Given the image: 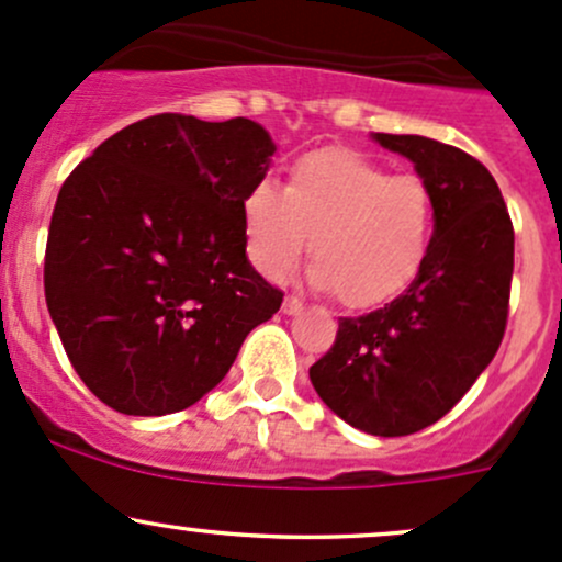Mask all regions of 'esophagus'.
<instances>
[{
    "mask_svg": "<svg viewBox=\"0 0 562 562\" xmlns=\"http://www.w3.org/2000/svg\"><path fill=\"white\" fill-rule=\"evenodd\" d=\"M281 311L286 313V316H294V313L303 311V300H300V297H286V300H283Z\"/></svg>",
    "mask_w": 562,
    "mask_h": 562,
    "instance_id": "1",
    "label": "esophagus"
}]
</instances>
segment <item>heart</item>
I'll return each mask as SVG.
<instances>
[{
  "instance_id": "heart-1",
  "label": "heart",
  "mask_w": 562,
  "mask_h": 562,
  "mask_svg": "<svg viewBox=\"0 0 562 562\" xmlns=\"http://www.w3.org/2000/svg\"><path fill=\"white\" fill-rule=\"evenodd\" d=\"M240 222L259 273L281 279L307 246L311 281L340 305L367 311L418 279L431 249L434 201L418 177H394L356 149L331 147L294 160L283 190L257 179L240 201Z\"/></svg>"
}]
</instances>
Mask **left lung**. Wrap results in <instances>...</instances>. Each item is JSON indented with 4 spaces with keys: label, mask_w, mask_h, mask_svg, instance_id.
Segmentation results:
<instances>
[{
    "label": "left lung",
    "mask_w": 562,
    "mask_h": 562,
    "mask_svg": "<svg viewBox=\"0 0 562 562\" xmlns=\"http://www.w3.org/2000/svg\"><path fill=\"white\" fill-rule=\"evenodd\" d=\"M375 138L413 160L431 192V249L400 297L340 318L311 383L353 428L407 437L448 415L496 356L509 316L515 227L496 179L472 155L426 136Z\"/></svg>",
    "instance_id": "obj_1"
}]
</instances>
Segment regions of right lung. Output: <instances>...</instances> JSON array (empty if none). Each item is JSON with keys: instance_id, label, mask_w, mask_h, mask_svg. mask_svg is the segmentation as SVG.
<instances>
[{"instance_id": "obj_1", "label": "right lung", "mask_w": 562, "mask_h": 562, "mask_svg": "<svg viewBox=\"0 0 562 562\" xmlns=\"http://www.w3.org/2000/svg\"><path fill=\"white\" fill-rule=\"evenodd\" d=\"M273 153L255 120L162 112L117 131L66 177L45 300L71 367L106 407H190L281 307V289L246 257L240 222Z\"/></svg>"}]
</instances>
